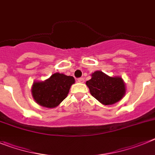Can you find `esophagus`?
<instances>
[{
	"instance_id": "esophagus-1",
	"label": "esophagus",
	"mask_w": 155,
	"mask_h": 155,
	"mask_svg": "<svg viewBox=\"0 0 155 155\" xmlns=\"http://www.w3.org/2000/svg\"><path fill=\"white\" fill-rule=\"evenodd\" d=\"M77 82H79L80 83H84V79L83 78H79V79H77Z\"/></svg>"
}]
</instances>
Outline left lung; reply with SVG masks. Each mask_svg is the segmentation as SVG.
I'll use <instances>...</instances> for the list:
<instances>
[{"instance_id": "1", "label": "left lung", "mask_w": 155, "mask_h": 155, "mask_svg": "<svg viewBox=\"0 0 155 155\" xmlns=\"http://www.w3.org/2000/svg\"><path fill=\"white\" fill-rule=\"evenodd\" d=\"M86 85L92 96L104 105H111L120 100L126 90L120 77H110L101 71L93 72Z\"/></svg>"}]
</instances>
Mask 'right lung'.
Here are the masks:
<instances>
[{
	"mask_svg": "<svg viewBox=\"0 0 155 155\" xmlns=\"http://www.w3.org/2000/svg\"><path fill=\"white\" fill-rule=\"evenodd\" d=\"M75 83L72 76L54 73L44 82L35 83L31 93L37 104L48 108L57 107L65 99L71 86Z\"/></svg>",
	"mask_w": 155,
	"mask_h": 155,
	"instance_id": "right-lung-1",
	"label": "right lung"
}]
</instances>
